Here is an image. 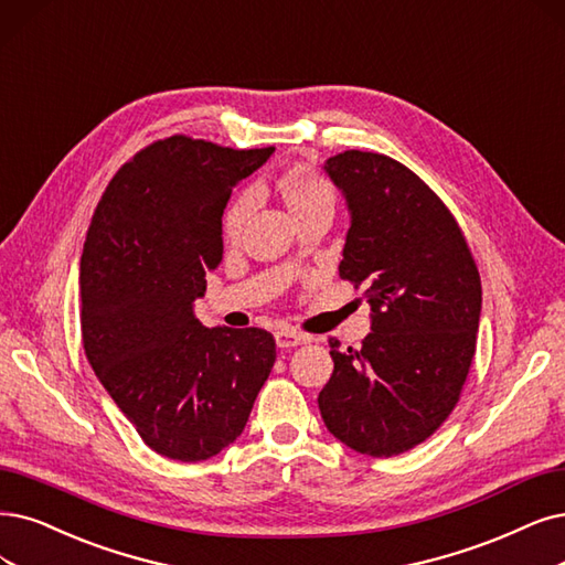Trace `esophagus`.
Returning <instances> with one entry per match:
<instances>
[{
	"label": "esophagus",
	"instance_id": "34e87169",
	"mask_svg": "<svg viewBox=\"0 0 565 565\" xmlns=\"http://www.w3.org/2000/svg\"><path fill=\"white\" fill-rule=\"evenodd\" d=\"M275 340H277V347L279 349H290V347H298V344H307L311 342L309 335H302V332H296L290 328H279L275 332Z\"/></svg>",
	"mask_w": 565,
	"mask_h": 565
}]
</instances>
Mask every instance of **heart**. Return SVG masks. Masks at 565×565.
<instances>
[{
	"label": "heart",
	"instance_id": "1",
	"mask_svg": "<svg viewBox=\"0 0 565 565\" xmlns=\"http://www.w3.org/2000/svg\"><path fill=\"white\" fill-rule=\"evenodd\" d=\"M275 191L284 206L288 209V214L298 223L315 216H330L332 209H335V191H332V183L309 164H294L284 170L275 181ZM248 209L250 202L246 195H237L227 204L221 223L225 242L239 239Z\"/></svg>",
	"mask_w": 565,
	"mask_h": 565
}]
</instances>
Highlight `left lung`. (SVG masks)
I'll return each mask as SVG.
<instances>
[{"label":"left lung","instance_id":"obj_1","mask_svg":"<svg viewBox=\"0 0 565 565\" xmlns=\"http://www.w3.org/2000/svg\"><path fill=\"white\" fill-rule=\"evenodd\" d=\"M326 172L347 198L340 277L363 286L372 332L330 340L335 370L319 393L328 430L367 456H398L445 424L475 359L482 281L447 204L384 153L344 151Z\"/></svg>","mask_w":565,"mask_h":565}]
</instances>
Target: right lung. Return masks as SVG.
Here are the masks:
<instances>
[{"label":"right lung","instance_id":"right-lung-1","mask_svg":"<svg viewBox=\"0 0 565 565\" xmlns=\"http://www.w3.org/2000/svg\"><path fill=\"white\" fill-rule=\"evenodd\" d=\"M172 135L125 162L81 256V338L97 380L141 440L206 461L242 435L277 359L263 328H204L193 300L223 260L233 185L271 156Z\"/></svg>","mask_w":565,"mask_h":565}]
</instances>
